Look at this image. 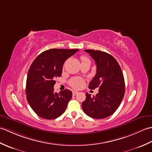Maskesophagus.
<instances>
[{
    "label": "esophagus",
    "mask_w": 152,
    "mask_h": 152,
    "mask_svg": "<svg viewBox=\"0 0 152 152\" xmlns=\"http://www.w3.org/2000/svg\"><path fill=\"white\" fill-rule=\"evenodd\" d=\"M78 93V91H72V95H77Z\"/></svg>",
    "instance_id": "1"
}]
</instances>
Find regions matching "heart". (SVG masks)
Wrapping results in <instances>:
<instances>
[{"mask_svg": "<svg viewBox=\"0 0 152 152\" xmlns=\"http://www.w3.org/2000/svg\"><path fill=\"white\" fill-rule=\"evenodd\" d=\"M86 59H87V58L83 57L82 60ZM84 80L82 79V78H80V77H74L69 82L70 86L72 87L74 89H80L83 88V86H84Z\"/></svg>", "mask_w": 152, "mask_h": 152, "instance_id": "1", "label": "heart"}]
</instances>
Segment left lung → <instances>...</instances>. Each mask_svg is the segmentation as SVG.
I'll use <instances>...</instances> for the list:
<instances>
[{
	"instance_id": "obj_1",
	"label": "left lung",
	"mask_w": 152,
	"mask_h": 152,
	"mask_svg": "<svg viewBox=\"0 0 152 152\" xmlns=\"http://www.w3.org/2000/svg\"><path fill=\"white\" fill-rule=\"evenodd\" d=\"M96 63V73L89 88H99L95 96L86 93L82 102L86 114L95 119H103L114 114L125 94V81L120 66L111 55L99 50H85Z\"/></svg>"
}]
</instances>
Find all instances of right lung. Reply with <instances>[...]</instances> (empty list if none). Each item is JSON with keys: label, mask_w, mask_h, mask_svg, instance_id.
<instances>
[{"label": "right lung", "mask_w": 152, "mask_h": 152, "mask_svg": "<svg viewBox=\"0 0 152 152\" xmlns=\"http://www.w3.org/2000/svg\"><path fill=\"white\" fill-rule=\"evenodd\" d=\"M78 51V49L48 50L41 53L31 64L25 93L31 108L40 118L56 119L65 111L72 93L67 89L59 93L55 92V79L61 76L64 61Z\"/></svg>", "instance_id": "1"}]
</instances>
